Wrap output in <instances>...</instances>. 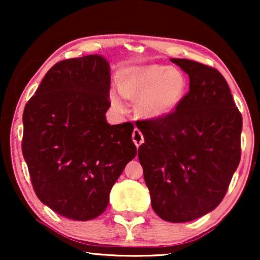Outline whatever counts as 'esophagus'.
<instances>
[{"label":"esophagus","instance_id":"esophagus-1","mask_svg":"<svg viewBox=\"0 0 260 260\" xmlns=\"http://www.w3.org/2000/svg\"><path fill=\"white\" fill-rule=\"evenodd\" d=\"M133 141H134V143L136 144L137 148L140 147V145L144 142L143 134H142L141 131L137 129V127H135V130H134V133H133Z\"/></svg>","mask_w":260,"mask_h":260}]
</instances>
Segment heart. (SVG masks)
I'll use <instances>...</instances> for the list:
<instances>
[{"label": "heart", "mask_w": 260, "mask_h": 260, "mask_svg": "<svg viewBox=\"0 0 260 260\" xmlns=\"http://www.w3.org/2000/svg\"><path fill=\"white\" fill-rule=\"evenodd\" d=\"M118 88L124 97L140 99L137 110L145 118H162L180 104L186 94L187 80L181 71L162 65L130 67L120 72ZM111 103L123 110L124 102L111 93Z\"/></svg>", "instance_id": "obj_1"}]
</instances>
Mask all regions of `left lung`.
I'll return each instance as SVG.
<instances>
[{
  "label": "left lung",
  "instance_id": "obj_1",
  "mask_svg": "<svg viewBox=\"0 0 260 260\" xmlns=\"http://www.w3.org/2000/svg\"><path fill=\"white\" fill-rule=\"evenodd\" d=\"M189 77L175 110L137 127L138 148L151 206L169 222H187L213 211L240 162L243 117L222 74L188 59H172Z\"/></svg>",
  "mask_w": 260,
  "mask_h": 260
}]
</instances>
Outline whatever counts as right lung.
Here are the masks:
<instances>
[{"label": "right lung", "mask_w": 260, "mask_h": 260, "mask_svg": "<svg viewBox=\"0 0 260 260\" xmlns=\"http://www.w3.org/2000/svg\"><path fill=\"white\" fill-rule=\"evenodd\" d=\"M109 62L87 55L56 62L24 106L22 154L37 197L58 214L87 221L137 154L133 123L110 125Z\"/></svg>", "instance_id": "add662e5"}]
</instances>
